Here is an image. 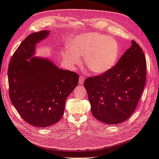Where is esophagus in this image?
Here are the masks:
<instances>
[{
  "label": "esophagus",
  "mask_w": 159,
  "mask_h": 159,
  "mask_svg": "<svg viewBox=\"0 0 159 159\" xmlns=\"http://www.w3.org/2000/svg\"><path fill=\"white\" fill-rule=\"evenodd\" d=\"M84 80H85V78H84V77L83 75L80 76V79H79V84H84Z\"/></svg>",
  "instance_id": "1"
}]
</instances>
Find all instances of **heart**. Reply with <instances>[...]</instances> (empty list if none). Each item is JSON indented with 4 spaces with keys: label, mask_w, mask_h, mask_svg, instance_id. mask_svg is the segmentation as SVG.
Listing matches in <instances>:
<instances>
[{
    "label": "heart",
    "mask_w": 159,
    "mask_h": 159,
    "mask_svg": "<svg viewBox=\"0 0 159 159\" xmlns=\"http://www.w3.org/2000/svg\"><path fill=\"white\" fill-rule=\"evenodd\" d=\"M119 52V45L113 38L89 32L71 40L62 57L67 65L73 67L80 62L78 55L84 56L86 67L95 74H102L113 68Z\"/></svg>",
    "instance_id": "b5f03b06"
}]
</instances>
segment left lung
I'll return each instance as SVG.
<instances>
[{
	"label": "left lung",
	"mask_w": 159,
	"mask_h": 159,
	"mask_svg": "<svg viewBox=\"0 0 159 159\" xmlns=\"http://www.w3.org/2000/svg\"><path fill=\"white\" fill-rule=\"evenodd\" d=\"M131 43L112 69L84 81L91 113L106 124L121 123L131 117L145 88V56L135 41Z\"/></svg>",
	"instance_id": "left-lung-1"
}]
</instances>
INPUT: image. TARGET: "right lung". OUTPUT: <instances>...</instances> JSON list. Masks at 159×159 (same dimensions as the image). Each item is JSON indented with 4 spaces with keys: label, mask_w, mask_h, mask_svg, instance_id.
I'll return each mask as SVG.
<instances>
[{
    "label": "right lung",
    "mask_w": 159,
    "mask_h": 159,
    "mask_svg": "<svg viewBox=\"0 0 159 159\" xmlns=\"http://www.w3.org/2000/svg\"><path fill=\"white\" fill-rule=\"evenodd\" d=\"M42 30L28 36L8 64L9 97L18 113L31 125L46 127L63 116L66 100L78 85L75 72L57 68L48 59L34 57L36 44L48 35Z\"/></svg>",
    "instance_id": "obj_1"
}]
</instances>
